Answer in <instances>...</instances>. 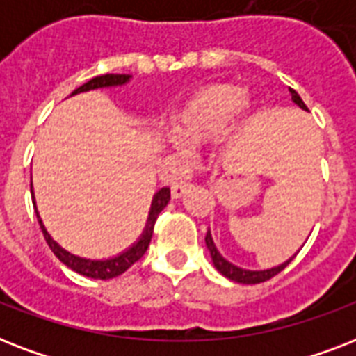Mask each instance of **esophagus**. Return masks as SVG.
Here are the masks:
<instances>
[{
  "label": "esophagus",
  "mask_w": 356,
  "mask_h": 356,
  "mask_svg": "<svg viewBox=\"0 0 356 356\" xmlns=\"http://www.w3.org/2000/svg\"><path fill=\"white\" fill-rule=\"evenodd\" d=\"M190 188V183L186 181H181V183H175L172 186V197L173 200H179V197H183V194L186 190Z\"/></svg>",
  "instance_id": "esophagus-1"
}]
</instances>
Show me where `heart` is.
Returning <instances> with one entry per match:
<instances>
[{
    "mask_svg": "<svg viewBox=\"0 0 356 356\" xmlns=\"http://www.w3.org/2000/svg\"><path fill=\"white\" fill-rule=\"evenodd\" d=\"M251 108L253 103L240 86L227 83L205 86L175 113L172 122L175 134H168V144L184 151L186 144L211 142L229 123L234 131L243 127Z\"/></svg>",
    "mask_w": 356,
    "mask_h": 356,
    "instance_id": "obj_1",
    "label": "heart"
}]
</instances>
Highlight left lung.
<instances>
[{
    "label": "left lung",
    "instance_id": "left-lung-1",
    "mask_svg": "<svg viewBox=\"0 0 356 356\" xmlns=\"http://www.w3.org/2000/svg\"><path fill=\"white\" fill-rule=\"evenodd\" d=\"M290 94H292V102L296 103L299 108L309 111V108H307V105L303 103V99L299 97L298 92L290 88ZM205 243H207V248H209V251H211L214 268H216V270L220 271L222 275L227 277V279H231V281H234V282H242V284H257V282L270 281L271 277H275L277 273H281V271L284 270V268H286L290 262H292V259H290V260H286V262H282V264L275 266V268H270V270H259V271L243 270V268H238V266L231 264L227 259H223L222 254H220V251L216 249V245H214V240H212L211 231L207 233Z\"/></svg>",
    "mask_w": 356,
    "mask_h": 356
}]
</instances>
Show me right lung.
Here are the masks:
<instances>
[{"instance_id":"obj_1","label":"right lung","mask_w":356,"mask_h":356,"mask_svg":"<svg viewBox=\"0 0 356 356\" xmlns=\"http://www.w3.org/2000/svg\"><path fill=\"white\" fill-rule=\"evenodd\" d=\"M131 79V75L125 74H105V75H97L94 79H90L88 83H85L79 88H75L72 92L74 94H81V92H88V90H96V88H108V86H122L125 85L127 81ZM31 195H33V205L36 207L35 203V194L31 190ZM170 201V188H161L153 195V203H151V211L149 218H147V223H145L144 233L140 234V238L136 242L131 245L129 249H125L123 253H120L118 257H113V259L107 260H92V259H83V257H77V254H72L70 251H66L64 248H60L55 240L51 238V234L47 233L44 223L40 220V214L36 211V218H38V223H40L42 233H44V238H46L47 245L51 249L55 257H57L63 264H66L70 270H74L75 273L85 277H92V279H113V277L122 275L123 271H127L131 266L144 257V253L149 248L151 236H153V229H155V222L159 214L164 211V207L168 205Z\"/></svg>"}]
</instances>
